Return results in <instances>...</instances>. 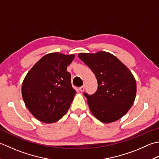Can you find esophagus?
Instances as JSON below:
<instances>
[{
	"instance_id": "1",
	"label": "esophagus",
	"mask_w": 159,
	"mask_h": 159,
	"mask_svg": "<svg viewBox=\"0 0 159 159\" xmlns=\"http://www.w3.org/2000/svg\"><path fill=\"white\" fill-rule=\"evenodd\" d=\"M84 89H85V86H84H84H82L80 87V89H79V90H80L81 92H83L84 90Z\"/></svg>"
}]
</instances>
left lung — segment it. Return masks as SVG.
<instances>
[{"label":"left lung","mask_w":159,"mask_h":159,"mask_svg":"<svg viewBox=\"0 0 159 159\" xmlns=\"http://www.w3.org/2000/svg\"><path fill=\"white\" fill-rule=\"evenodd\" d=\"M98 80L97 91L84 93L92 114L103 123L114 122L124 116L132 107L137 93L134 77L114 55L105 51L79 53Z\"/></svg>","instance_id":"obj_1"}]
</instances>
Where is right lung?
I'll list each match as a JSON object with an SVG mask.
<instances>
[{"label":"right lung","mask_w":159,"mask_h":159,"mask_svg":"<svg viewBox=\"0 0 159 159\" xmlns=\"http://www.w3.org/2000/svg\"><path fill=\"white\" fill-rule=\"evenodd\" d=\"M75 55L51 53L35 63L25 77L22 95L29 111L39 121L54 123L66 114L76 91L66 70Z\"/></svg>","instance_id":"1"}]
</instances>
